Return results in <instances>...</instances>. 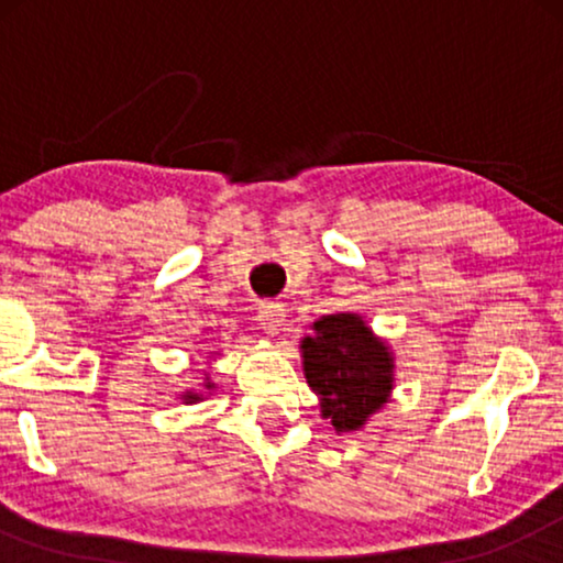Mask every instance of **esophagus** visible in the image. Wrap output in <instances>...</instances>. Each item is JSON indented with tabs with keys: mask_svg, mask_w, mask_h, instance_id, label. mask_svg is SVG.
<instances>
[{
	"mask_svg": "<svg viewBox=\"0 0 563 563\" xmlns=\"http://www.w3.org/2000/svg\"><path fill=\"white\" fill-rule=\"evenodd\" d=\"M284 318H287V310H284V305H279V302H261L258 305L261 328H264L268 335L279 333Z\"/></svg>",
	"mask_w": 563,
	"mask_h": 563,
	"instance_id": "obj_1",
	"label": "esophagus"
}]
</instances>
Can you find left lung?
Returning <instances> with one entry per match:
<instances>
[{"instance_id":"8db88e82","label":"left lung","mask_w":563,"mask_h":563,"mask_svg":"<svg viewBox=\"0 0 563 563\" xmlns=\"http://www.w3.org/2000/svg\"><path fill=\"white\" fill-rule=\"evenodd\" d=\"M302 341L307 384L322 397V415L335 430H356L387 402L391 356L358 314H328Z\"/></svg>"}]
</instances>
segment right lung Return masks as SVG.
Wrapping results in <instances>:
<instances>
[{
	"label": "right lung",
	"mask_w": 563,
	"mask_h": 563,
	"mask_svg": "<svg viewBox=\"0 0 563 563\" xmlns=\"http://www.w3.org/2000/svg\"><path fill=\"white\" fill-rule=\"evenodd\" d=\"M207 387H212V384H210V382H207ZM189 399H191V395H189Z\"/></svg>",
	"instance_id": "obj_1"
}]
</instances>
